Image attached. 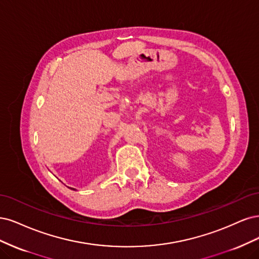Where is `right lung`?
Instances as JSON below:
<instances>
[{"instance_id": "add662e5", "label": "right lung", "mask_w": 259, "mask_h": 259, "mask_svg": "<svg viewBox=\"0 0 259 259\" xmlns=\"http://www.w3.org/2000/svg\"><path fill=\"white\" fill-rule=\"evenodd\" d=\"M71 189H73V190H75V189H74V188H71Z\"/></svg>"}]
</instances>
